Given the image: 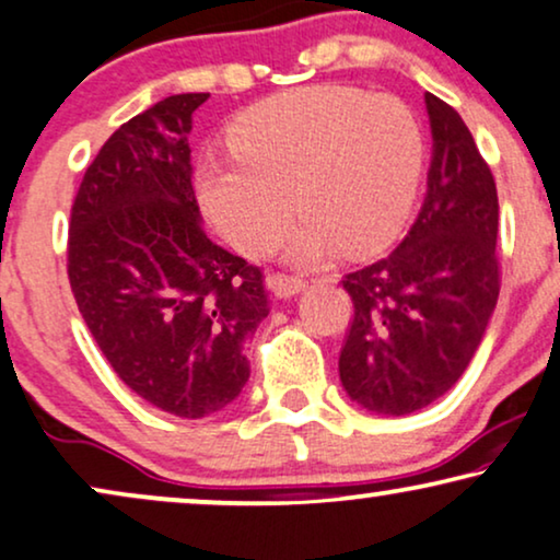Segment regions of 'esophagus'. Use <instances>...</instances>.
I'll list each match as a JSON object with an SVG mask.
<instances>
[{"label": "esophagus", "instance_id": "1", "mask_svg": "<svg viewBox=\"0 0 560 560\" xmlns=\"http://www.w3.org/2000/svg\"><path fill=\"white\" fill-rule=\"evenodd\" d=\"M269 287L279 299H291L304 289V281L299 277H289V273H273L269 279Z\"/></svg>", "mask_w": 560, "mask_h": 560}]
</instances>
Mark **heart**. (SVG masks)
<instances>
[{"label": "heart", "instance_id": "obj_1", "mask_svg": "<svg viewBox=\"0 0 560 560\" xmlns=\"http://www.w3.org/2000/svg\"><path fill=\"white\" fill-rule=\"evenodd\" d=\"M228 147L231 160L208 156L195 175L205 215L243 254L266 256L294 208L289 256L304 266L385 246L411 210L427 152L404 101L342 85L250 106Z\"/></svg>", "mask_w": 560, "mask_h": 560}]
</instances>
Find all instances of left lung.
Wrapping results in <instances>:
<instances>
[{
    "label": "left lung",
    "instance_id": "1",
    "mask_svg": "<svg viewBox=\"0 0 560 560\" xmlns=\"http://www.w3.org/2000/svg\"><path fill=\"white\" fill-rule=\"evenodd\" d=\"M431 167L419 218L398 248L352 271L355 304L340 352V381L360 408L421 411L459 381L500 296L498 187L471 131L434 93Z\"/></svg>",
    "mask_w": 560,
    "mask_h": 560
}]
</instances>
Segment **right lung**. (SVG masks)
Returning a JSON list of instances; mask_svg holds the SVG:
<instances>
[{
  "instance_id": "obj_1",
  "label": "right lung",
  "mask_w": 560,
  "mask_h": 560,
  "mask_svg": "<svg viewBox=\"0 0 560 560\" xmlns=\"http://www.w3.org/2000/svg\"><path fill=\"white\" fill-rule=\"evenodd\" d=\"M210 93H177L116 129L70 210L68 279L129 388L179 419L238 398L243 345L269 314L264 273L202 231L187 137Z\"/></svg>"
}]
</instances>
